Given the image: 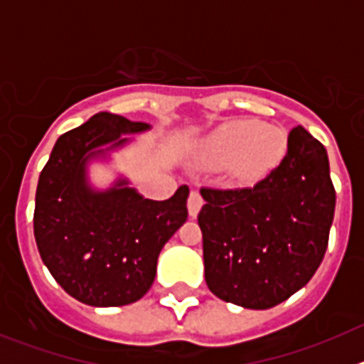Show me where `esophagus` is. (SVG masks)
<instances>
[{
  "label": "esophagus",
  "instance_id": "esophagus-1",
  "mask_svg": "<svg viewBox=\"0 0 364 364\" xmlns=\"http://www.w3.org/2000/svg\"><path fill=\"white\" fill-rule=\"evenodd\" d=\"M202 204H204V200H202V195L197 191V189H193V191L189 193V198H188V211L193 218L198 215Z\"/></svg>",
  "mask_w": 364,
  "mask_h": 364
}]
</instances>
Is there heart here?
Masks as SVG:
<instances>
[{
    "label": "heart",
    "instance_id": "obj_1",
    "mask_svg": "<svg viewBox=\"0 0 364 364\" xmlns=\"http://www.w3.org/2000/svg\"><path fill=\"white\" fill-rule=\"evenodd\" d=\"M288 149L286 131L259 120H233L220 125L205 138L198 149L204 166L230 164V171L239 180H255L279 166Z\"/></svg>",
    "mask_w": 364,
    "mask_h": 364
}]
</instances>
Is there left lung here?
<instances>
[{
    "mask_svg": "<svg viewBox=\"0 0 364 364\" xmlns=\"http://www.w3.org/2000/svg\"><path fill=\"white\" fill-rule=\"evenodd\" d=\"M205 284L226 302L268 310L314 277L328 247L336 189L323 144L297 125L284 159L252 188H202Z\"/></svg>",
    "mask_w": 364,
    "mask_h": 364,
    "instance_id": "8db88e82",
    "label": "left lung"
}]
</instances>
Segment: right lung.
Wrapping results in <instances>:
<instances>
[{
  "mask_svg": "<svg viewBox=\"0 0 364 364\" xmlns=\"http://www.w3.org/2000/svg\"><path fill=\"white\" fill-rule=\"evenodd\" d=\"M147 129L144 122L98 112L58 138L38 180V252L58 284L89 306H124L142 299L164 244L188 218V186L167 200H149L125 178L107 191L87 182L89 160L124 146L122 134Z\"/></svg>",
  "mask_w": 364,
  "mask_h": 364,
  "instance_id": "right-lung-1",
  "label": "right lung"
}]
</instances>
